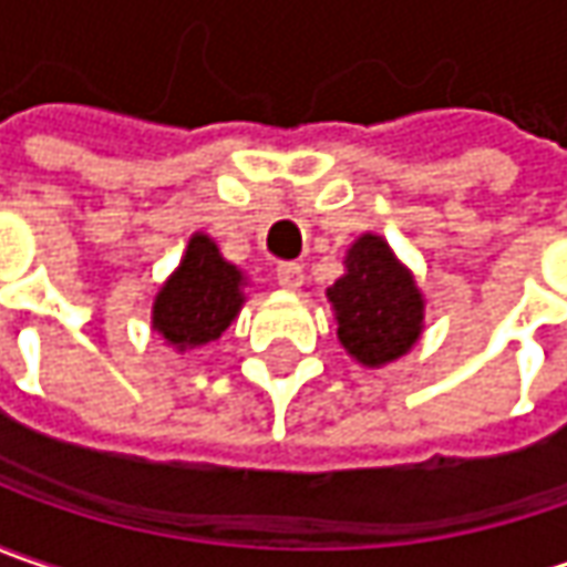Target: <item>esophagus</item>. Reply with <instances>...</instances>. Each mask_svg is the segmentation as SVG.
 <instances>
[{
    "label": "esophagus",
    "mask_w": 567,
    "mask_h": 567,
    "mask_svg": "<svg viewBox=\"0 0 567 567\" xmlns=\"http://www.w3.org/2000/svg\"><path fill=\"white\" fill-rule=\"evenodd\" d=\"M276 279L282 285L285 291H301V285H305V269L298 266V262H279L276 266Z\"/></svg>",
    "instance_id": "obj_1"
}]
</instances>
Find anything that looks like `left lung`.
I'll list each match as a JSON object with an SVG mask.
<instances>
[{
  "instance_id": "1",
  "label": "left lung",
  "mask_w": 567,
  "mask_h": 567,
  "mask_svg": "<svg viewBox=\"0 0 567 567\" xmlns=\"http://www.w3.org/2000/svg\"><path fill=\"white\" fill-rule=\"evenodd\" d=\"M346 272L327 288L342 349L364 368H383L412 352L425 332V295L412 269L374 231L352 240Z\"/></svg>"
}]
</instances>
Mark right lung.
Segmentation results:
<instances>
[{"label":"right lung","mask_w":567,"mask_h":567,"mask_svg":"<svg viewBox=\"0 0 567 567\" xmlns=\"http://www.w3.org/2000/svg\"><path fill=\"white\" fill-rule=\"evenodd\" d=\"M244 288L247 276L221 257L206 231H196L152 301V330L181 355L203 349L235 323L247 301Z\"/></svg>","instance_id":"right-lung-1"}]
</instances>
